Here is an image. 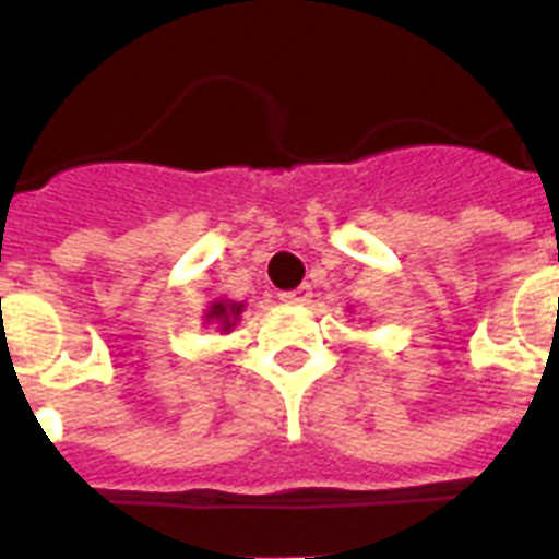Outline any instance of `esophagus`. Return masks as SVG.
<instances>
[{"label":"esophagus","mask_w":559,"mask_h":559,"mask_svg":"<svg viewBox=\"0 0 559 559\" xmlns=\"http://www.w3.org/2000/svg\"><path fill=\"white\" fill-rule=\"evenodd\" d=\"M310 284H301V287H295V289H287V293H281V301H287V304H307L310 301Z\"/></svg>","instance_id":"34e87169"}]
</instances>
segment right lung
I'll return each mask as SVG.
<instances>
[{
  "instance_id": "right-lung-1",
  "label": "right lung",
  "mask_w": 559,
  "mask_h": 559,
  "mask_svg": "<svg viewBox=\"0 0 559 559\" xmlns=\"http://www.w3.org/2000/svg\"><path fill=\"white\" fill-rule=\"evenodd\" d=\"M240 312V304H212V310H209L206 319H215L224 324V330H229L233 326V319Z\"/></svg>"
}]
</instances>
